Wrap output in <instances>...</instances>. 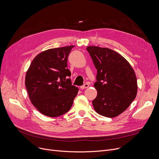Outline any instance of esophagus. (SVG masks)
<instances>
[{
  "label": "esophagus",
  "mask_w": 159,
  "mask_h": 159,
  "mask_svg": "<svg viewBox=\"0 0 159 159\" xmlns=\"http://www.w3.org/2000/svg\"><path fill=\"white\" fill-rule=\"evenodd\" d=\"M89 86V84H88V83H86V84H84L83 85V86H80V89H84L88 88Z\"/></svg>",
  "instance_id": "34e87169"
}]
</instances>
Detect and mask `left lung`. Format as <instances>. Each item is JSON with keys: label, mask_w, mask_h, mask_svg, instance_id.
Listing matches in <instances>:
<instances>
[{"label": "left lung", "mask_w": 159, "mask_h": 159, "mask_svg": "<svg viewBox=\"0 0 159 159\" xmlns=\"http://www.w3.org/2000/svg\"><path fill=\"white\" fill-rule=\"evenodd\" d=\"M97 70L94 87L97 97L92 104L95 111L109 118L126 110L137 96L135 73L121 55L107 48H86Z\"/></svg>", "instance_id": "obj_1"}]
</instances>
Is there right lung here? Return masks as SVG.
I'll return each instance as SVG.
<instances>
[{
	"instance_id": "right-lung-1",
	"label": "right lung",
	"mask_w": 159,
	"mask_h": 159,
	"mask_svg": "<svg viewBox=\"0 0 159 159\" xmlns=\"http://www.w3.org/2000/svg\"><path fill=\"white\" fill-rule=\"evenodd\" d=\"M74 46L52 48L39 53L26 74V86L30 101L37 110L49 117L68 112L79 88L71 84L67 68L68 55Z\"/></svg>"
}]
</instances>
